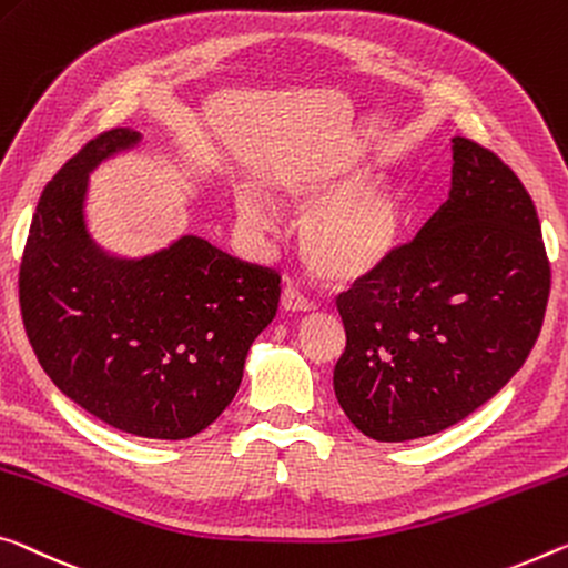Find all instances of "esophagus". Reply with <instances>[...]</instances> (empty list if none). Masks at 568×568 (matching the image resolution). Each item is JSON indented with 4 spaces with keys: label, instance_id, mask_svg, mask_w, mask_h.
Here are the masks:
<instances>
[{
    "label": "esophagus",
    "instance_id": "1",
    "mask_svg": "<svg viewBox=\"0 0 568 568\" xmlns=\"http://www.w3.org/2000/svg\"><path fill=\"white\" fill-rule=\"evenodd\" d=\"M281 305L283 311L287 313H311L316 311V303L311 298H305L301 291H295V287H285L283 295H281Z\"/></svg>",
    "mask_w": 568,
    "mask_h": 568
}]
</instances>
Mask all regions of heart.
Segmentation results:
<instances>
[{"label":"heart","instance_id":"1","mask_svg":"<svg viewBox=\"0 0 568 568\" xmlns=\"http://www.w3.org/2000/svg\"><path fill=\"white\" fill-rule=\"evenodd\" d=\"M283 200L298 210L301 247L308 265L331 283H351L389 263L397 252L407 200L392 182H366L364 171L291 176L281 182ZM237 217L252 232L273 230V210L255 192L237 194Z\"/></svg>","mask_w":568,"mask_h":568}]
</instances>
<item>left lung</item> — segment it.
<instances>
[{"mask_svg":"<svg viewBox=\"0 0 568 568\" xmlns=\"http://www.w3.org/2000/svg\"><path fill=\"white\" fill-rule=\"evenodd\" d=\"M548 291L551 267L526 186L493 151L455 136L447 202L338 298L341 409L379 443L457 425L524 366Z\"/></svg>","mask_w":568,"mask_h":568,"instance_id":"obj_1","label":"left lung"}]
</instances>
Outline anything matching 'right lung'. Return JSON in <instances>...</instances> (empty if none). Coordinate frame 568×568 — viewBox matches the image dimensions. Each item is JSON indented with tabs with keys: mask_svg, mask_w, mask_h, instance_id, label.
<instances>
[{
	"mask_svg": "<svg viewBox=\"0 0 568 568\" xmlns=\"http://www.w3.org/2000/svg\"><path fill=\"white\" fill-rule=\"evenodd\" d=\"M141 141L113 129L44 186L20 265V308L40 366L105 425L149 439L200 435L230 407L275 318L281 275L184 235L146 257L90 237L88 176Z\"/></svg>",
	"mask_w": 568,
	"mask_h": 568,
	"instance_id": "obj_1",
	"label": "right lung"
}]
</instances>
